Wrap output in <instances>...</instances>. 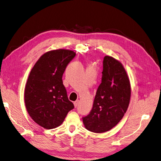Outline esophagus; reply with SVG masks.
Segmentation results:
<instances>
[{"label":"esophagus","instance_id":"obj_1","mask_svg":"<svg viewBox=\"0 0 161 161\" xmlns=\"http://www.w3.org/2000/svg\"><path fill=\"white\" fill-rule=\"evenodd\" d=\"M79 103H80V101L79 100H76L75 102H74V106H75V108H76V107H77L78 106V104H79Z\"/></svg>","mask_w":161,"mask_h":161}]
</instances>
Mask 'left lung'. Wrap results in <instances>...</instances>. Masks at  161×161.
I'll return each mask as SVG.
<instances>
[{
	"mask_svg": "<svg viewBox=\"0 0 161 161\" xmlns=\"http://www.w3.org/2000/svg\"><path fill=\"white\" fill-rule=\"evenodd\" d=\"M102 74L92 110L82 118L85 127L95 133L105 132L117 125L127 110L131 94L129 78L120 61L105 56Z\"/></svg>",
	"mask_w": 161,
	"mask_h": 161,
	"instance_id": "8db88e82",
	"label": "left lung"
}]
</instances>
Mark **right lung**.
Returning <instances> with one entry per match:
<instances>
[{
	"label": "right lung",
	"instance_id": "add662e5",
	"mask_svg": "<svg viewBox=\"0 0 161 161\" xmlns=\"http://www.w3.org/2000/svg\"><path fill=\"white\" fill-rule=\"evenodd\" d=\"M75 53L67 49L43 54L30 72L25 90V103L29 116L41 127L53 129L63 123L74 108L69 100L62 76Z\"/></svg>",
	"mask_w": 161,
	"mask_h": 161
}]
</instances>
